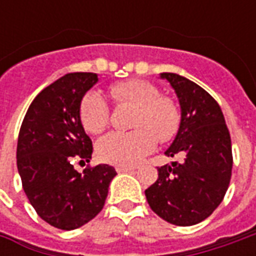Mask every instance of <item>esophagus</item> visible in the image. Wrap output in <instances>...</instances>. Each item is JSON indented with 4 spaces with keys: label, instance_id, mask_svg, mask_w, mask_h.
<instances>
[{
    "label": "esophagus",
    "instance_id": "1",
    "mask_svg": "<svg viewBox=\"0 0 256 256\" xmlns=\"http://www.w3.org/2000/svg\"><path fill=\"white\" fill-rule=\"evenodd\" d=\"M118 172H134V167H128V166H118L116 167Z\"/></svg>",
    "mask_w": 256,
    "mask_h": 256
}]
</instances>
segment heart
Segmentation results:
<instances>
[{"label": "heart", "mask_w": 256, "mask_h": 256, "mask_svg": "<svg viewBox=\"0 0 256 256\" xmlns=\"http://www.w3.org/2000/svg\"><path fill=\"white\" fill-rule=\"evenodd\" d=\"M110 96L116 106H134L128 133H110L98 140L97 155L116 166H134L155 150L158 140L167 142L177 136L181 114L177 104L154 84L140 79L123 80L110 86ZM80 122L86 132L100 134L110 123V108L98 93H88L79 106Z\"/></svg>", "instance_id": "heart-1"}]
</instances>
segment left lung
I'll list each match as a JSON object with an SVG mask.
<instances>
[{"instance_id": "8db88e82", "label": "left lung", "mask_w": 256, "mask_h": 256, "mask_svg": "<svg viewBox=\"0 0 256 256\" xmlns=\"http://www.w3.org/2000/svg\"><path fill=\"white\" fill-rule=\"evenodd\" d=\"M181 106V126L167 156L180 155L158 168L159 178L145 190L154 212L177 226H192L214 212L232 177V141L220 106L198 84L163 72Z\"/></svg>"}]
</instances>
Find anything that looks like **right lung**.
Returning <instances> with one entry per match:
<instances>
[{
  "instance_id": "right-lung-1",
  "label": "right lung",
  "mask_w": 256,
  "mask_h": 256,
  "mask_svg": "<svg viewBox=\"0 0 256 256\" xmlns=\"http://www.w3.org/2000/svg\"><path fill=\"white\" fill-rule=\"evenodd\" d=\"M97 80L93 72L66 74L36 96L20 128L16 158L26 196L42 220L63 230L78 229L100 212L116 176L108 164L84 172L72 164L92 159L79 106Z\"/></svg>"
}]
</instances>
